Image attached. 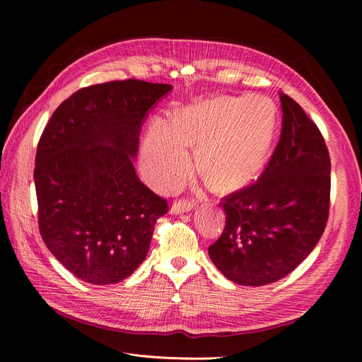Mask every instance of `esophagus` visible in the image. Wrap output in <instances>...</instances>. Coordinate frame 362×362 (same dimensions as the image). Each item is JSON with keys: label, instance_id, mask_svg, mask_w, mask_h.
Masks as SVG:
<instances>
[{"label": "esophagus", "instance_id": "1", "mask_svg": "<svg viewBox=\"0 0 362 362\" xmlns=\"http://www.w3.org/2000/svg\"><path fill=\"white\" fill-rule=\"evenodd\" d=\"M196 206V202L193 201V199H190V201H187V199H182V201H177L173 204V211L175 213H185V211H190V210H193V208Z\"/></svg>", "mask_w": 362, "mask_h": 362}]
</instances>
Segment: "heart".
I'll return each mask as SVG.
<instances>
[{"instance_id": "heart-1", "label": "heart", "mask_w": 362, "mask_h": 362, "mask_svg": "<svg viewBox=\"0 0 362 362\" xmlns=\"http://www.w3.org/2000/svg\"><path fill=\"white\" fill-rule=\"evenodd\" d=\"M275 124V104L259 95L184 108L170 129L161 124L151 129L145 145L149 178L161 187L178 184L190 166L185 146H198L202 177L216 189L238 187L264 164Z\"/></svg>"}]
</instances>
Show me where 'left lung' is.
<instances>
[{"mask_svg":"<svg viewBox=\"0 0 362 362\" xmlns=\"http://www.w3.org/2000/svg\"><path fill=\"white\" fill-rule=\"evenodd\" d=\"M278 145L247 187L222 198L226 223L208 247L214 266L238 286L286 278L319 243L329 216L331 158L320 129L281 93Z\"/></svg>","mask_w":362,"mask_h":362,"instance_id":"1","label":"left lung"}]
</instances>
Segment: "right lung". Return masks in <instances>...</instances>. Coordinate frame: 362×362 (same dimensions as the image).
Wrapping results in <instances>:
<instances>
[{"label":"right lung","instance_id":"add662e5","mask_svg":"<svg viewBox=\"0 0 362 362\" xmlns=\"http://www.w3.org/2000/svg\"><path fill=\"white\" fill-rule=\"evenodd\" d=\"M170 90L141 80L83 87L43 129L35 168L39 231L51 254L84 282L110 286L128 278L169 210L139 180L133 158L148 112Z\"/></svg>","mask_w":362,"mask_h":362}]
</instances>
